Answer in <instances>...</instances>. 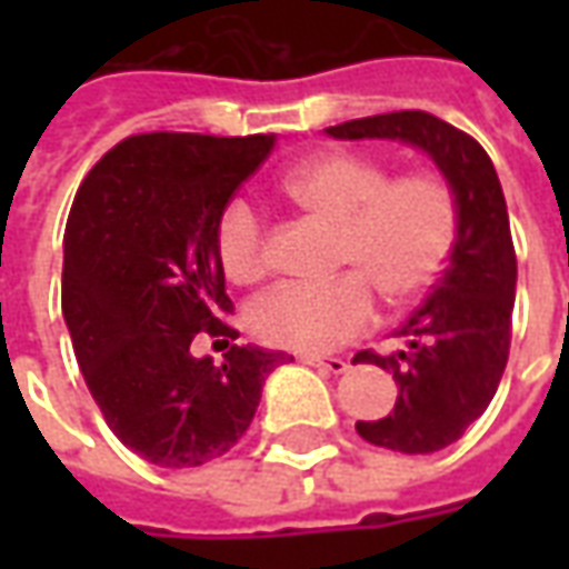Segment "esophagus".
I'll list each match as a JSON object with an SVG mask.
<instances>
[{
    "mask_svg": "<svg viewBox=\"0 0 569 569\" xmlns=\"http://www.w3.org/2000/svg\"><path fill=\"white\" fill-rule=\"evenodd\" d=\"M301 362H308V366H317V369L329 371V375H345L350 369V362L347 359H338V357H308V353H301Z\"/></svg>",
    "mask_w": 569,
    "mask_h": 569,
    "instance_id": "obj_1",
    "label": "esophagus"
}]
</instances>
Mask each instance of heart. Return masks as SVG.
Segmentation results:
<instances>
[{"instance_id": "heart-1", "label": "heart", "mask_w": 569, "mask_h": 569, "mask_svg": "<svg viewBox=\"0 0 569 569\" xmlns=\"http://www.w3.org/2000/svg\"><path fill=\"white\" fill-rule=\"evenodd\" d=\"M286 198L338 224L326 283H283L252 301L249 329L271 347L326 353L375 322V289L390 308L415 305L448 271L460 240V198L436 167L393 173L369 151L335 149L289 170ZM216 256L234 283H256L271 264L268 222L249 200L224 203L216 219Z\"/></svg>"}]
</instances>
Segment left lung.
Returning a JSON list of instances; mask_svg holds the SVG:
<instances>
[{
	"label": "left lung",
	"instance_id": "8db88e82",
	"mask_svg": "<svg viewBox=\"0 0 569 569\" xmlns=\"http://www.w3.org/2000/svg\"><path fill=\"white\" fill-rule=\"evenodd\" d=\"M326 133L411 142L457 188L460 240L448 271L396 332L406 347L387 357L375 350L353 357L390 371L399 387L393 411L359 420V436L399 453L441 451L485 415L509 362L518 261L500 179L478 140L420 109L357 118Z\"/></svg>",
	"mask_w": 569,
	"mask_h": 569
}]
</instances>
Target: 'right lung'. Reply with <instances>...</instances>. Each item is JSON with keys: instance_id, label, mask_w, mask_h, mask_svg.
I'll return each instance as SVG.
<instances>
[{"instance_id": "right-lung-1", "label": "right lung", "mask_w": 569, "mask_h": 569, "mask_svg": "<svg viewBox=\"0 0 569 569\" xmlns=\"http://www.w3.org/2000/svg\"><path fill=\"white\" fill-rule=\"evenodd\" d=\"M273 137L151 130L109 149L72 200L63 317L84 383L130 451L167 469L219 460L286 353L237 347L216 219ZM210 333L222 367L190 357Z\"/></svg>"}]
</instances>
